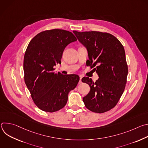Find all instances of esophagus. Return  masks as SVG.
<instances>
[{
  "instance_id": "1",
  "label": "esophagus",
  "mask_w": 148,
  "mask_h": 148,
  "mask_svg": "<svg viewBox=\"0 0 148 148\" xmlns=\"http://www.w3.org/2000/svg\"><path fill=\"white\" fill-rule=\"evenodd\" d=\"M82 76H79V84H81L82 83V81H81V79H82Z\"/></svg>"
}]
</instances>
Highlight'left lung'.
<instances>
[{
    "mask_svg": "<svg viewBox=\"0 0 148 148\" xmlns=\"http://www.w3.org/2000/svg\"><path fill=\"white\" fill-rule=\"evenodd\" d=\"M80 43L88 51L89 65L99 78L93 82L84 77L82 81L90 86V91L83 98L87 109L103 113L113 108L122 95L128 75L124 48L113 35L100 32L73 31Z\"/></svg>",
    "mask_w": 148,
    "mask_h": 148,
    "instance_id": "1",
    "label": "left lung"
}]
</instances>
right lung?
Instances as JSON below:
<instances>
[{"mask_svg": "<svg viewBox=\"0 0 148 148\" xmlns=\"http://www.w3.org/2000/svg\"><path fill=\"white\" fill-rule=\"evenodd\" d=\"M75 41L71 32L53 29L40 32L30 41L24 56L25 81L34 103L42 111L54 112L62 108L69 92L77 85L78 75L53 71L66 46Z\"/></svg>", "mask_w": 148, "mask_h": 148, "instance_id": "add662e5", "label": "right lung"}]
</instances>
